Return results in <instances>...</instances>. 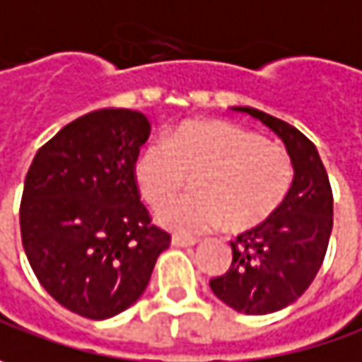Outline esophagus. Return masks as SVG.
I'll list each match as a JSON object with an SVG mask.
<instances>
[{
	"mask_svg": "<svg viewBox=\"0 0 362 362\" xmlns=\"http://www.w3.org/2000/svg\"><path fill=\"white\" fill-rule=\"evenodd\" d=\"M198 241L197 239H192V237H180V235H174L172 237V245L174 247H194Z\"/></svg>",
	"mask_w": 362,
	"mask_h": 362,
	"instance_id": "esophagus-1",
	"label": "esophagus"
}]
</instances>
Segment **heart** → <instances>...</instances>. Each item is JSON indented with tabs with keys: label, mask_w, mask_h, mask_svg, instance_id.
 <instances>
[{
	"label": "heart",
	"mask_w": 362,
	"mask_h": 362,
	"mask_svg": "<svg viewBox=\"0 0 362 362\" xmlns=\"http://www.w3.org/2000/svg\"><path fill=\"white\" fill-rule=\"evenodd\" d=\"M135 184L159 209L193 178L190 197L158 211V223L180 235L225 225L247 233L267 223L288 197L293 165L288 151L227 121H184L162 144L146 146L135 162Z\"/></svg>",
	"instance_id": "obj_1"
}]
</instances>
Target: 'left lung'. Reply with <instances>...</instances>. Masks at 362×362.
<instances>
[{
    "mask_svg": "<svg viewBox=\"0 0 362 362\" xmlns=\"http://www.w3.org/2000/svg\"><path fill=\"white\" fill-rule=\"evenodd\" d=\"M233 111L257 119L284 141L293 182L267 223L230 243V269L211 279V290L237 312L272 314L296 302L322 265L332 233V190L316 146L302 132L253 107Z\"/></svg>",
    "mask_w": 362,
    "mask_h": 362,
    "instance_id": "left-lung-1",
    "label": "left lung"
}]
</instances>
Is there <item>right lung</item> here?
<instances>
[{"instance_id": "1", "label": "right lung", "mask_w": 362, "mask_h": 362, "mask_svg": "<svg viewBox=\"0 0 362 362\" xmlns=\"http://www.w3.org/2000/svg\"><path fill=\"white\" fill-rule=\"evenodd\" d=\"M148 135L139 111H93L44 144L25 176L20 228L28 261L58 304L90 320L135 304L170 247L135 184Z\"/></svg>"}]
</instances>
